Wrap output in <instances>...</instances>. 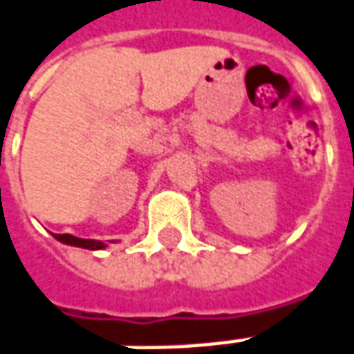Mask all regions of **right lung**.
I'll return each instance as SVG.
<instances>
[{
  "label": "right lung",
  "mask_w": 354,
  "mask_h": 354,
  "mask_svg": "<svg viewBox=\"0 0 354 354\" xmlns=\"http://www.w3.org/2000/svg\"><path fill=\"white\" fill-rule=\"evenodd\" d=\"M55 237L59 241H63L66 245L74 247H84V249H103L105 243L101 241H95V239H82V237H74L71 234H55Z\"/></svg>",
  "instance_id": "1"
}]
</instances>
